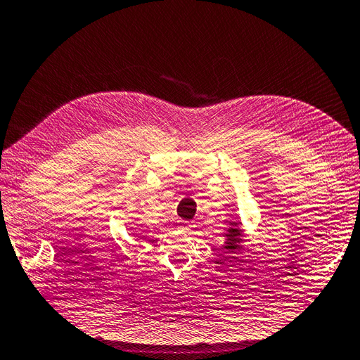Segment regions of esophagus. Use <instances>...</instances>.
<instances>
[{
  "label": "esophagus",
  "instance_id": "esophagus-1",
  "mask_svg": "<svg viewBox=\"0 0 360 360\" xmlns=\"http://www.w3.org/2000/svg\"><path fill=\"white\" fill-rule=\"evenodd\" d=\"M180 227H181V229H183V231H191V229H192V227H194V226H192L191 223H183V224H181Z\"/></svg>",
  "mask_w": 360,
  "mask_h": 360
}]
</instances>
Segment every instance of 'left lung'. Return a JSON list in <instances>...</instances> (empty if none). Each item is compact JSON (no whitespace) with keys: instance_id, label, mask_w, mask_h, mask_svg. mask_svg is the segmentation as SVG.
I'll use <instances>...</instances> for the list:
<instances>
[{"instance_id":"1","label":"left lung","mask_w":360,"mask_h":360,"mask_svg":"<svg viewBox=\"0 0 360 360\" xmlns=\"http://www.w3.org/2000/svg\"><path fill=\"white\" fill-rule=\"evenodd\" d=\"M236 223H233V226ZM233 226L231 227V229H227V232H229V233H226L227 243H226V246H224L226 250H231V252L240 249L238 244H240V236H241V229H238V227H233Z\"/></svg>"}]
</instances>
